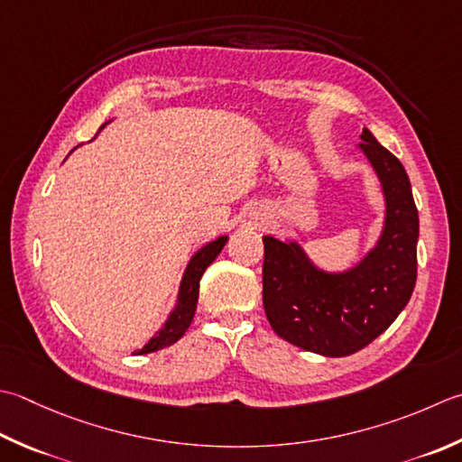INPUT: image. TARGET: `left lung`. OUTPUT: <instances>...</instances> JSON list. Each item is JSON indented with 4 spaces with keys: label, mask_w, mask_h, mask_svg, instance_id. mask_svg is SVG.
Masks as SVG:
<instances>
[{
    "label": "left lung",
    "mask_w": 462,
    "mask_h": 462,
    "mask_svg": "<svg viewBox=\"0 0 462 462\" xmlns=\"http://www.w3.org/2000/svg\"><path fill=\"white\" fill-rule=\"evenodd\" d=\"M360 148L386 196V222L376 248L345 274L314 268L296 244L264 236L262 302L280 338L324 356H348L391 327L417 282L419 210L409 176L368 130Z\"/></svg>",
    "instance_id": "obj_1"
}]
</instances>
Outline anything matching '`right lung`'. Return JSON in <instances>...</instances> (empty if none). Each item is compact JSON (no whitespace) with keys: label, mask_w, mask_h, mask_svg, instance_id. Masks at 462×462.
<instances>
[{"label":"right lung","mask_w":462,"mask_h":462,"mask_svg":"<svg viewBox=\"0 0 462 462\" xmlns=\"http://www.w3.org/2000/svg\"><path fill=\"white\" fill-rule=\"evenodd\" d=\"M226 242H228V238L220 236L218 240L206 244V246L200 252H196L194 258L189 260V264L186 268V274L182 278V286H180L176 310L170 314L166 327L162 328L156 334V337H153L142 350H135L134 355H148V352H156L160 348H166L170 345H174L176 340L184 337V332L188 330L189 322H192L194 312H196L198 291H200V278L204 274V270L212 264L216 256L220 254Z\"/></svg>","instance_id":"obj_1"}]
</instances>
